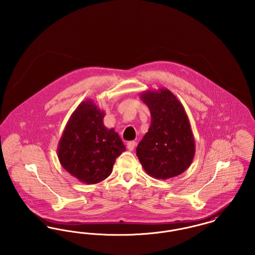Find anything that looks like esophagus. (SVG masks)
I'll return each instance as SVG.
<instances>
[{
	"instance_id": "1",
	"label": "esophagus",
	"mask_w": 255,
	"mask_h": 255,
	"mask_svg": "<svg viewBox=\"0 0 255 255\" xmlns=\"http://www.w3.org/2000/svg\"><path fill=\"white\" fill-rule=\"evenodd\" d=\"M134 147H135V142H134V141H129V142H127V149H128L129 151H133V149H134Z\"/></svg>"
}]
</instances>
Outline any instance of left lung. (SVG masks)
Wrapping results in <instances>:
<instances>
[{
	"instance_id": "8db88e82",
	"label": "left lung",
	"mask_w": 255,
	"mask_h": 255,
	"mask_svg": "<svg viewBox=\"0 0 255 255\" xmlns=\"http://www.w3.org/2000/svg\"><path fill=\"white\" fill-rule=\"evenodd\" d=\"M139 97L151 114L148 132L136 147V156L143 169L157 180L181 175L192 163L196 151L184 107L166 88L147 90Z\"/></svg>"
}]
</instances>
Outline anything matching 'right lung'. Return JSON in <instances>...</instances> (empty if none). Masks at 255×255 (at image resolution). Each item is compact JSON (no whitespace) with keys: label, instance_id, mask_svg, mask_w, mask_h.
Wrapping results in <instances>:
<instances>
[{"label":"right lung","instance_id":"add662e5","mask_svg":"<svg viewBox=\"0 0 255 255\" xmlns=\"http://www.w3.org/2000/svg\"><path fill=\"white\" fill-rule=\"evenodd\" d=\"M105 112L89 99L82 101L67 122L57 147L63 168L78 181L95 184L108 178L116 158L126 150L120 134L108 129Z\"/></svg>","mask_w":255,"mask_h":255}]
</instances>
